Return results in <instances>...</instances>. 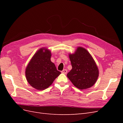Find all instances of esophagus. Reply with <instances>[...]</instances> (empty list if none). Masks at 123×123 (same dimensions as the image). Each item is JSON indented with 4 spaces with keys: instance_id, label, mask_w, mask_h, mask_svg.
<instances>
[{
    "instance_id": "esophagus-1",
    "label": "esophagus",
    "mask_w": 123,
    "mask_h": 123,
    "mask_svg": "<svg viewBox=\"0 0 123 123\" xmlns=\"http://www.w3.org/2000/svg\"><path fill=\"white\" fill-rule=\"evenodd\" d=\"M62 73H64V74H66L67 73V70L64 69V70H63L62 71Z\"/></svg>"
}]
</instances>
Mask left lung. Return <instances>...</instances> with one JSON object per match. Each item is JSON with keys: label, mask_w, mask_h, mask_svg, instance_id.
I'll return each instance as SVG.
<instances>
[{"label": "left lung", "mask_w": 123, "mask_h": 123, "mask_svg": "<svg viewBox=\"0 0 123 123\" xmlns=\"http://www.w3.org/2000/svg\"><path fill=\"white\" fill-rule=\"evenodd\" d=\"M72 67L67 77L74 86L81 90L93 86L99 75L97 65L91 55L85 48L78 47L75 52L69 53Z\"/></svg>", "instance_id": "obj_1"}]
</instances>
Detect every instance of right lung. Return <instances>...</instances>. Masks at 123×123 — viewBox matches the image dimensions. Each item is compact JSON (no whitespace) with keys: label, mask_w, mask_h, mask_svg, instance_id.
I'll return each mask as SVG.
<instances>
[{"label":"right lung","mask_w":123,"mask_h":123,"mask_svg":"<svg viewBox=\"0 0 123 123\" xmlns=\"http://www.w3.org/2000/svg\"><path fill=\"white\" fill-rule=\"evenodd\" d=\"M51 52L43 47L33 56L25 69V77L29 84L38 90H43L53 83L61 72L51 61Z\"/></svg>","instance_id":"obj_1"}]
</instances>
